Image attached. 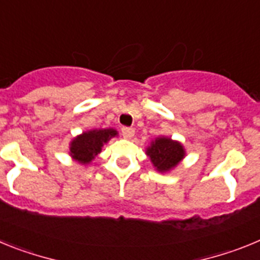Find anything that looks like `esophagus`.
<instances>
[{
    "label": "esophagus",
    "mask_w": 260,
    "mask_h": 260,
    "mask_svg": "<svg viewBox=\"0 0 260 260\" xmlns=\"http://www.w3.org/2000/svg\"><path fill=\"white\" fill-rule=\"evenodd\" d=\"M121 133H122V135L125 138H133V137H134L135 130L133 127H127V126H123V127L121 128Z\"/></svg>",
    "instance_id": "34e87169"
}]
</instances>
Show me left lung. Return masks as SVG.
I'll list each match as a JSON object with an SVG mask.
<instances>
[{
    "mask_svg": "<svg viewBox=\"0 0 260 260\" xmlns=\"http://www.w3.org/2000/svg\"><path fill=\"white\" fill-rule=\"evenodd\" d=\"M147 155L158 172H167L182 160L185 151L178 142L172 141L171 138H157L147 148Z\"/></svg>",
    "mask_w": 260,
    "mask_h": 260,
    "instance_id": "1",
    "label": "left lung"
}]
</instances>
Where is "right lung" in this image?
I'll return each instance as SVG.
<instances>
[{
  "mask_svg": "<svg viewBox=\"0 0 260 260\" xmlns=\"http://www.w3.org/2000/svg\"><path fill=\"white\" fill-rule=\"evenodd\" d=\"M114 135H117V132L113 128L92 130V132L83 133V134L79 135L71 142V156L77 161L82 162V164H87L92 158H95V156L102 151L103 144L107 143L110 138L114 137Z\"/></svg>",
  "mask_w": 260,
  "mask_h": 260,
  "instance_id": "1",
  "label": "right lung"
}]
</instances>
